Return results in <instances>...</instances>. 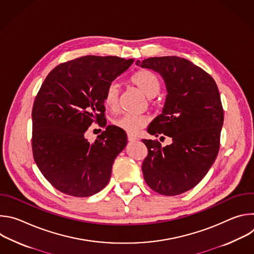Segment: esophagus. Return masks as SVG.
Here are the masks:
<instances>
[{"label":"esophagus","instance_id":"34e87169","mask_svg":"<svg viewBox=\"0 0 254 254\" xmlns=\"http://www.w3.org/2000/svg\"><path fill=\"white\" fill-rule=\"evenodd\" d=\"M127 139H128L129 141H135V140H137V137H136L135 135L131 134V133H128V134H127Z\"/></svg>","mask_w":254,"mask_h":254}]
</instances>
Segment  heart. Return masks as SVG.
I'll use <instances>...</instances> for the list:
<instances>
[{
    "label": "heart",
    "mask_w": 254,
    "mask_h": 254,
    "mask_svg": "<svg viewBox=\"0 0 254 254\" xmlns=\"http://www.w3.org/2000/svg\"><path fill=\"white\" fill-rule=\"evenodd\" d=\"M130 81L136 85L148 97L156 96L161 88V81L159 76L153 71L148 69H141L136 71L130 77ZM120 98V87L117 82H112L107 85L103 102L104 105L112 111L117 110ZM116 127L126 130L128 133H136L139 129L149 124V119L142 115L123 114L114 121Z\"/></svg>",
    "instance_id": "b5f03b06"
}]
</instances>
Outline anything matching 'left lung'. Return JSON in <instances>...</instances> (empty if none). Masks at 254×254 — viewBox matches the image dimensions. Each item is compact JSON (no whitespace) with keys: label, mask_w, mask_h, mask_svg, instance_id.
I'll use <instances>...</instances> for the list:
<instances>
[{"label":"left lung","mask_w":254,"mask_h":254,"mask_svg":"<svg viewBox=\"0 0 254 254\" xmlns=\"http://www.w3.org/2000/svg\"><path fill=\"white\" fill-rule=\"evenodd\" d=\"M135 63L159 72L168 92L163 112L148 132L173 140L163 148L158 140L142 139L148 148L143 179L161 195H180L200 182L218 155L224 121L218 87L206 71L185 58L151 57Z\"/></svg>","instance_id":"left-lung-1"}]
</instances>
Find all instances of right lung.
<instances>
[{
	"label": "right lung",
	"instance_id": "add662e5",
	"mask_svg": "<svg viewBox=\"0 0 254 254\" xmlns=\"http://www.w3.org/2000/svg\"><path fill=\"white\" fill-rule=\"evenodd\" d=\"M132 63L87 55L57 65L42 83L32 110V151L36 165L58 191L88 197L107 185L127 134L107 126L89 142L84 132L103 121L107 85Z\"/></svg>",
	"mask_w": 254,
	"mask_h": 254
}]
</instances>
